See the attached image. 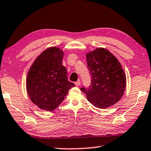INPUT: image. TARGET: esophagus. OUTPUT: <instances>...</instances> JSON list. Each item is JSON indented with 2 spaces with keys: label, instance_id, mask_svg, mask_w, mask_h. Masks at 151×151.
<instances>
[{
  "label": "esophagus",
  "instance_id": "34e87169",
  "mask_svg": "<svg viewBox=\"0 0 151 151\" xmlns=\"http://www.w3.org/2000/svg\"><path fill=\"white\" fill-rule=\"evenodd\" d=\"M80 84H81V81H80V80H78V81H76V82L75 83V85H76V86H80Z\"/></svg>",
  "mask_w": 151,
  "mask_h": 151
}]
</instances>
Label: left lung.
I'll list each match as a JSON object with an SVG mask.
<instances>
[{"label": "left lung", "instance_id": "left-lung-1", "mask_svg": "<svg viewBox=\"0 0 151 151\" xmlns=\"http://www.w3.org/2000/svg\"><path fill=\"white\" fill-rule=\"evenodd\" d=\"M91 76L89 88H81L87 99L99 109H106L119 101L126 88V76L114 55L104 47L86 54Z\"/></svg>", "mask_w": 151, "mask_h": 151}]
</instances>
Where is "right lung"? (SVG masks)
Returning <instances> with one entry per match:
<instances>
[{
    "label": "right lung",
    "instance_id": "right-lung-1",
    "mask_svg": "<svg viewBox=\"0 0 151 151\" xmlns=\"http://www.w3.org/2000/svg\"><path fill=\"white\" fill-rule=\"evenodd\" d=\"M63 58V50L52 46L36 58L28 71L26 91L32 102L40 109H56L74 86L68 80Z\"/></svg>",
    "mask_w": 151,
    "mask_h": 151
}]
</instances>
